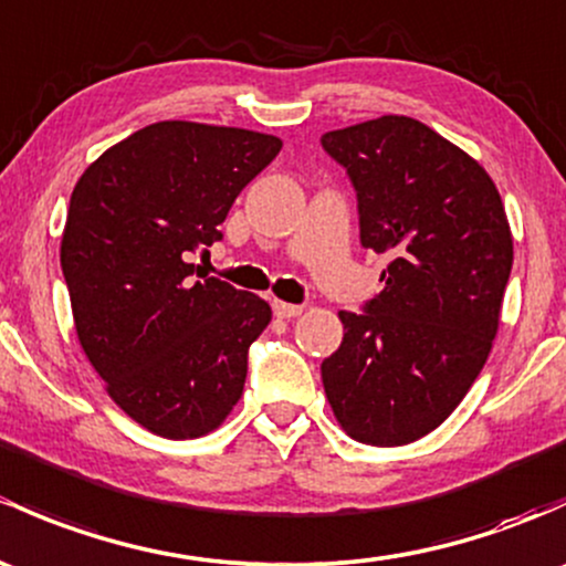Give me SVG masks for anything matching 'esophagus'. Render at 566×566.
Listing matches in <instances>:
<instances>
[{
  "instance_id": "34e87169",
  "label": "esophagus",
  "mask_w": 566,
  "mask_h": 566,
  "mask_svg": "<svg viewBox=\"0 0 566 566\" xmlns=\"http://www.w3.org/2000/svg\"><path fill=\"white\" fill-rule=\"evenodd\" d=\"M273 314L282 319H293V317H298V314H303V306H298V303L273 301Z\"/></svg>"
}]
</instances>
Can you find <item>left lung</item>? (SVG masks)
<instances>
[{
	"label": "left lung",
	"mask_w": 566,
	"mask_h": 566,
	"mask_svg": "<svg viewBox=\"0 0 566 566\" xmlns=\"http://www.w3.org/2000/svg\"><path fill=\"white\" fill-rule=\"evenodd\" d=\"M319 143L353 181L360 243L390 258L382 293L338 312L325 396L358 442L409 444L483 371L513 268L507 213L491 176L418 118H371Z\"/></svg>",
	"instance_id": "obj_1"
}]
</instances>
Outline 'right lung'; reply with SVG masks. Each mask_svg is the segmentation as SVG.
<instances>
[{
    "label": "right lung",
    "mask_w": 566,
    "mask_h": 566,
    "mask_svg": "<svg viewBox=\"0 0 566 566\" xmlns=\"http://www.w3.org/2000/svg\"><path fill=\"white\" fill-rule=\"evenodd\" d=\"M282 151L273 135L157 122L78 178L62 273L78 342L113 401L165 439L213 431L247 382L271 306L187 263L222 241L241 189Z\"/></svg>",
    "instance_id": "obj_1"
}]
</instances>
